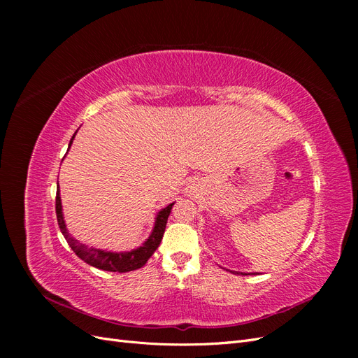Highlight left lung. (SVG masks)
Instances as JSON below:
<instances>
[{"label":"left lung","mask_w":358,"mask_h":358,"mask_svg":"<svg viewBox=\"0 0 358 358\" xmlns=\"http://www.w3.org/2000/svg\"><path fill=\"white\" fill-rule=\"evenodd\" d=\"M243 275H245V273H243Z\"/></svg>","instance_id":"1"}]
</instances>
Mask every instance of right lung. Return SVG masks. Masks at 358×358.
Segmentation results:
<instances>
[{"mask_svg":"<svg viewBox=\"0 0 358 358\" xmlns=\"http://www.w3.org/2000/svg\"><path fill=\"white\" fill-rule=\"evenodd\" d=\"M76 133L73 134L70 145L74 138ZM57 220H58V225L61 229V233L66 237V241L69 242V245L71 246L73 251L76 252L79 258H82L85 263H88L90 266H94L96 268L101 270H107V272H119V273H125V272H131V270L140 268L146 264L148 259L152 257V254L157 251V248L161 243L162 234L166 231V224H167V218L171 210V206L175 203L169 204L167 208H164L162 210L158 212L157 215V221H155V227L152 230V234L149 236V239L137 249H133L129 252H107V251H101V249H94V248H88L82 243H79L76 239L69 234L67 229H66V222H64L62 218V206H61V197H59V185L57 187Z\"/></svg>","mask_w":358,"mask_h":358,"instance_id":"right-lung-1","label":"right lung"}]
</instances>
